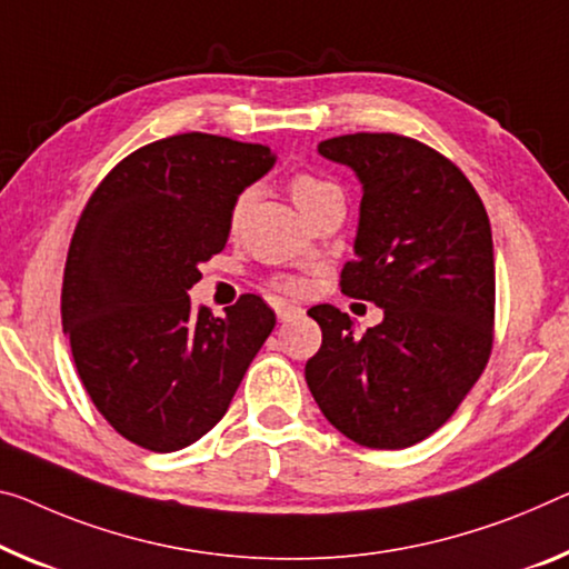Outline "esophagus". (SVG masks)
Masks as SVG:
<instances>
[{
  "mask_svg": "<svg viewBox=\"0 0 569 569\" xmlns=\"http://www.w3.org/2000/svg\"><path fill=\"white\" fill-rule=\"evenodd\" d=\"M274 310H277V320H279V322L290 320V318H292V315H297V312H302L300 308H295V305H287V302H279Z\"/></svg>",
  "mask_w": 569,
  "mask_h": 569,
  "instance_id": "1",
  "label": "esophagus"
}]
</instances>
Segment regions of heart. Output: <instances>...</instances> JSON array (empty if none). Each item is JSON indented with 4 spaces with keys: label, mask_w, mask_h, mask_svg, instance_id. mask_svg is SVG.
<instances>
[{
    "label": "heart",
    "mask_w": 569,
    "mask_h": 569,
    "mask_svg": "<svg viewBox=\"0 0 569 569\" xmlns=\"http://www.w3.org/2000/svg\"><path fill=\"white\" fill-rule=\"evenodd\" d=\"M330 188H336V186H330V182L315 178V174H308V172L295 174V178L290 180V196L297 203V208L310 203L312 198H318L320 193H326V190H330ZM241 206L243 203L236 206V216L241 213ZM277 287L284 292H297L300 290V282H297V279H277Z\"/></svg>",
    "instance_id": "obj_1"
}]
</instances>
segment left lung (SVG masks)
Instances as JSON below:
<instances>
[{
  "mask_svg": "<svg viewBox=\"0 0 569 569\" xmlns=\"http://www.w3.org/2000/svg\"><path fill=\"white\" fill-rule=\"evenodd\" d=\"M318 152L363 188L340 292L373 302L383 320L356 336L333 305L310 308L322 346L305 381L348 440L409 448L448 422L491 356V223L466 174L417 139L358 132Z\"/></svg>",
  "mask_w": 569,
  "mask_h": 569,
  "instance_id": "obj_1",
  "label": "left lung"
}]
</instances>
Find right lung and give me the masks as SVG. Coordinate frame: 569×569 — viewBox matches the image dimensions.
<instances>
[{"label":"right lung","mask_w":569,"mask_h":569,"mask_svg":"<svg viewBox=\"0 0 569 569\" xmlns=\"http://www.w3.org/2000/svg\"><path fill=\"white\" fill-rule=\"evenodd\" d=\"M274 160L264 144L174 134L124 157L78 218L63 333L96 409L139 448L174 452L213 430L272 333L261 297L216 318L196 312L188 290L229 241L236 200Z\"/></svg>","instance_id":"1"}]
</instances>
